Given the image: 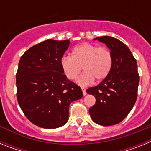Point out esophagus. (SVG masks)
<instances>
[{"label": "esophagus", "instance_id": "obj_1", "mask_svg": "<svg viewBox=\"0 0 151 151\" xmlns=\"http://www.w3.org/2000/svg\"><path fill=\"white\" fill-rule=\"evenodd\" d=\"M86 89L85 88H82V92H83V94L84 95H86V94H87V93H86Z\"/></svg>", "mask_w": 151, "mask_h": 151}]
</instances>
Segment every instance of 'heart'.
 Instances as JSON below:
<instances>
[{
  "mask_svg": "<svg viewBox=\"0 0 151 151\" xmlns=\"http://www.w3.org/2000/svg\"><path fill=\"white\" fill-rule=\"evenodd\" d=\"M112 66L110 50L89 43L76 47L72 51V57L63 56L60 59L63 72L69 80L76 79L82 67L85 73L76 80V83L81 86L90 85L94 79L97 82L104 80L110 73Z\"/></svg>",
  "mask_w": 151,
  "mask_h": 151,
  "instance_id": "1",
  "label": "heart"
}]
</instances>
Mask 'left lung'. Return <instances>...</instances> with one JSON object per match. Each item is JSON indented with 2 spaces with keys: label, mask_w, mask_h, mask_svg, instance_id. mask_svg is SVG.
Instances as JSON below:
<instances>
[{
  "label": "left lung",
  "mask_w": 151,
  "mask_h": 151,
  "mask_svg": "<svg viewBox=\"0 0 151 151\" xmlns=\"http://www.w3.org/2000/svg\"><path fill=\"white\" fill-rule=\"evenodd\" d=\"M94 40L110 49L113 66L99 85L86 90L96 99L89 113L95 123L109 126L122 122L135 104L140 79L138 65L129 47L117 38L101 36Z\"/></svg>",
  "instance_id": "obj_1"
}]
</instances>
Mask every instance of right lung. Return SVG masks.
Segmentation results:
<instances>
[{
  "label": "right lung",
  "mask_w": 151,
  "mask_h": 151,
  "mask_svg": "<svg viewBox=\"0 0 151 151\" xmlns=\"http://www.w3.org/2000/svg\"><path fill=\"white\" fill-rule=\"evenodd\" d=\"M69 40L47 39L23 54L17 76V101L30 122L44 129H57L69 119L72 102L82 98L79 86L69 81L60 66Z\"/></svg>",
  "instance_id": "right-lung-1"
}]
</instances>
